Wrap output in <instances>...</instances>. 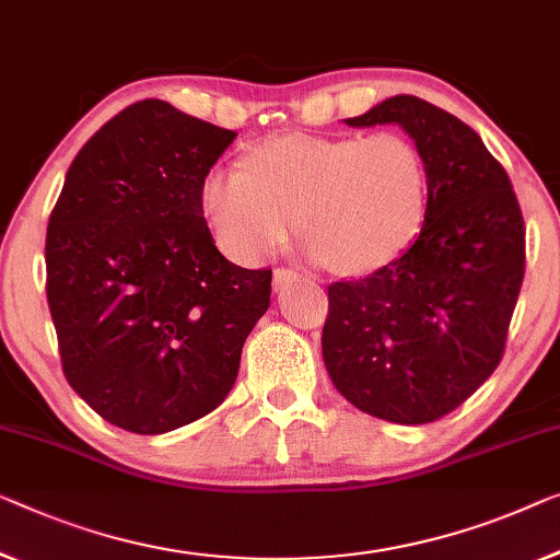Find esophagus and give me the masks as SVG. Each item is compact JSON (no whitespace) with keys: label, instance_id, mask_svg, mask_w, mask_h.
I'll return each mask as SVG.
<instances>
[{"label":"esophagus","instance_id":"34e87169","mask_svg":"<svg viewBox=\"0 0 560 560\" xmlns=\"http://www.w3.org/2000/svg\"><path fill=\"white\" fill-rule=\"evenodd\" d=\"M294 281H299L296 271H289V269H277V271H273V289H277V291L287 289L289 283H294Z\"/></svg>","mask_w":560,"mask_h":560}]
</instances>
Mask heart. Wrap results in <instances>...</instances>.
I'll use <instances>...</instances> for the list:
<instances>
[{
    "label": "heart",
    "mask_w": 560,
    "mask_h": 560,
    "mask_svg": "<svg viewBox=\"0 0 560 560\" xmlns=\"http://www.w3.org/2000/svg\"><path fill=\"white\" fill-rule=\"evenodd\" d=\"M430 173L422 150L399 132L254 145L241 165H213L198 206L215 246L256 264L283 244L291 219L308 254L339 273H370L395 261L424 223Z\"/></svg>",
    "instance_id": "b5f03b06"
}]
</instances>
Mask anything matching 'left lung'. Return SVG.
Returning a JSON list of instances; mask_svg holds the SVG:
<instances>
[{
  "label": "left lung",
  "instance_id": "8db88e82",
  "mask_svg": "<svg viewBox=\"0 0 560 560\" xmlns=\"http://www.w3.org/2000/svg\"><path fill=\"white\" fill-rule=\"evenodd\" d=\"M345 122L399 125L428 163L430 200L402 256L329 287L324 364L357 410L397 424L440 420L503 357L525 273L518 198L478 132L428 100L395 95Z\"/></svg>",
  "mask_w": 560,
  "mask_h": 560
}]
</instances>
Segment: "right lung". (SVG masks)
I'll use <instances>...</instances> for the list:
<instances>
[{
	"instance_id": "add662e5",
	"label": "right lung",
	"mask_w": 560,
	"mask_h": 560,
	"mask_svg": "<svg viewBox=\"0 0 560 560\" xmlns=\"http://www.w3.org/2000/svg\"><path fill=\"white\" fill-rule=\"evenodd\" d=\"M236 132L140 100L107 120L49 215L47 304L62 370L93 410L163 435L215 410L271 302V269L221 256L198 183Z\"/></svg>"
}]
</instances>
